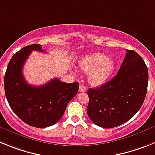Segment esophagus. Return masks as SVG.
Returning a JSON list of instances; mask_svg holds the SVG:
<instances>
[{"instance_id": "34e87169", "label": "esophagus", "mask_w": 155, "mask_h": 155, "mask_svg": "<svg viewBox=\"0 0 155 155\" xmlns=\"http://www.w3.org/2000/svg\"><path fill=\"white\" fill-rule=\"evenodd\" d=\"M86 91H87V88H86L85 86L83 85V84H81L79 86V91H81V92H84Z\"/></svg>"}]
</instances>
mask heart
I'll return each instance as SVG.
<instances>
[{
	"label": "heart",
	"instance_id": "b5f03b06",
	"mask_svg": "<svg viewBox=\"0 0 155 155\" xmlns=\"http://www.w3.org/2000/svg\"><path fill=\"white\" fill-rule=\"evenodd\" d=\"M80 68L88 74V81L93 86L102 85L114 72L116 64L113 60L102 53H94L81 60Z\"/></svg>",
	"mask_w": 155,
	"mask_h": 155
}]
</instances>
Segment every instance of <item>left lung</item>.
Here are the masks:
<instances>
[{
  "mask_svg": "<svg viewBox=\"0 0 155 155\" xmlns=\"http://www.w3.org/2000/svg\"><path fill=\"white\" fill-rule=\"evenodd\" d=\"M147 83V65L137 53L127 50L117 74L103 85L87 90V116L95 125L103 128L124 124L143 105Z\"/></svg>",
  "mask_w": 155,
  "mask_h": 155,
  "instance_id": "left-lung-1",
  "label": "left lung"
}]
</instances>
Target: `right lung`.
Returning <instances> with one entry per match:
<instances>
[{
	"mask_svg": "<svg viewBox=\"0 0 155 155\" xmlns=\"http://www.w3.org/2000/svg\"><path fill=\"white\" fill-rule=\"evenodd\" d=\"M33 50L43 52L42 46L31 44L14 54L5 75V91L13 112L31 127L45 128L61 120L67 105L79 90L78 82L65 83L54 78L42 86L30 85L22 68Z\"/></svg>",
	"mask_w": 155,
	"mask_h": 155,
	"instance_id": "obj_1",
	"label": "right lung"
}]
</instances>
